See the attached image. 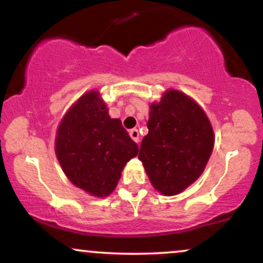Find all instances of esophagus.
I'll return each instance as SVG.
<instances>
[{"label":"esophagus","instance_id":"1","mask_svg":"<svg viewBox=\"0 0 263 263\" xmlns=\"http://www.w3.org/2000/svg\"><path fill=\"white\" fill-rule=\"evenodd\" d=\"M129 136H131V138L135 142H137V143L140 142V132H138L137 128L131 129V131H129Z\"/></svg>","mask_w":263,"mask_h":263}]
</instances>
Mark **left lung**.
Masks as SVG:
<instances>
[{
	"label": "left lung",
	"mask_w": 263,
	"mask_h": 263,
	"mask_svg": "<svg viewBox=\"0 0 263 263\" xmlns=\"http://www.w3.org/2000/svg\"><path fill=\"white\" fill-rule=\"evenodd\" d=\"M147 127L138 158L158 192L176 195L200 177L209 161L214 147L209 120L185 93L170 90L151 105Z\"/></svg>",
	"instance_id": "8db88e82"
}]
</instances>
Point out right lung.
Here are the masks:
<instances>
[{
    "label": "right lung",
    "mask_w": 263,
    "mask_h": 263,
    "mask_svg": "<svg viewBox=\"0 0 263 263\" xmlns=\"http://www.w3.org/2000/svg\"><path fill=\"white\" fill-rule=\"evenodd\" d=\"M55 153L71 183L95 197H106L126 163L137 156L138 146L121 120L108 116L98 91H89L60 123Z\"/></svg>",
    "instance_id": "obj_1"
}]
</instances>
